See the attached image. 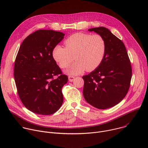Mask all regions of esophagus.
Here are the masks:
<instances>
[{
    "label": "esophagus",
    "instance_id": "obj_1",
    "mask_svg": "<svg viewBox=\"0 0 148 148\" xmlns=\"http://www.w3.org/2000/svg\"><path fill=\"white\" fill-rule=\"evenodd\" d=\"M74 79H75V77L74 76H72V75L69 76V80L70 82L73 81L74 80Z\"/></svg>",
    "mask_w": 148,
    "mask_h": 148
}]
</instances>
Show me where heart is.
Listing matches in <instances>:
<instances>
[{
  "instance_id": "obj_1",
  "label": "heart",
  "mask_w": 148,
  "mask_h": 148,
  "mask_svg": "<svg viewBox=\"0 0 148 148\" xmlns=\"http://www.w3.org/2000/svg\"><path fill=\"white\" fill-rule=\"evenodd\" d=\"M66 47L56 46L53 57L61 68L67 67L74 60L76 61L66 72L78 75L86 69L91 71L101 63L106 51V43L99 34L77 33L70 36L65 41Z\"/></svg>"
}]
</instances>
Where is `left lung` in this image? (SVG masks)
<instances>
[{
	"instance_id": "left-lung-1",
	"label": "left lung",
	"mask_w": 148,
	"mask_h": 148,
	"mask_svg": "<svg viewBox=\"0 0 148 148\" xmlns=\"http://www.w3.org/2000/svg\"><path fill=\"white\" fill-rule=\"evenodd\" d=\"M101 36L106 43V51L100 65L84 75L83 95L86 101L100 110L111 108L127 94L132 78V68L123 42L107 28L88 30Z\"/></svg>"
}]
</instances>
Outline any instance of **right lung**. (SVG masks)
I'll use <instances>...</instances> for the list:
<instances>
[{
    "label": "right lung",
    "mask_w": 148,
    "mask_h": 148,
    "mask_svg": "<svg viewBox=\"0 0 148 148\" xmlns=\"http://www.w3.org/2000/svg\"><path fill=\"white\" fill-rule=\"evenodd\" d=\"M64 36L60 32L39 30L20 46L14 62V81L21 101L35 114H53L62 104V88L68 77L56 64L53 50Z\"/></svg>",
    "instance_id": "add662e5"
}]
</instances>
